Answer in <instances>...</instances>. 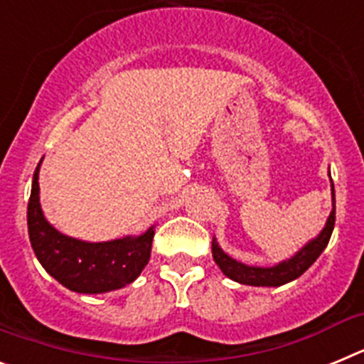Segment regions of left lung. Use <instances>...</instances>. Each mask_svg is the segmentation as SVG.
Instances as JSON below:
<instances>
[{
	"label": "left lung",
	"instance_id": "8db88e82",
	"mask_svg": "<svg viewBox=\"0 0 364 364\" xmlns=\"http://www.w3.org/2000/svg\"><path fill=\"white\" fill-rule=\"evenodd\" d=\"M332 197H333V210L328 217L326 226L321 231L317 239L308 242L306 246L302 247L301 252L290 260H284L281 264L272 266V268H255V266H246L242 262H237L235 259L228 257L226 253L222 252L217 242L213 240V259L222 269V273L226 277L233 279V281L240 282V284L247 286H282L286 282L294 281V279L301 277L302 273L306 272L315 260L319 259L324 247L328 246V240L332 237L333 224H336V193H333V182H332Z\"/></svg>",
	"mask_w": 364,
	"mask_h": 364
}]
</instances>
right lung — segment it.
Wrapping results in <instances>:
<instances>
[{"label": "right lung", "mask_w": 364, "mask_h": 364, "mask_svg": "<svg viewBox=\"0 0 364 364\" xmlns=\"http://www.w3.org/2000/svg\"><path fill=\"white\" fill-rule=\"evenodd\" d=\"M38 164L27 208L28 239L45 272L78 294H104L131 284L151 257L154 230L111 242H83L54 230L40 205Z\"/></svg>", "instance_id": "obj_1"}]
</instances>
